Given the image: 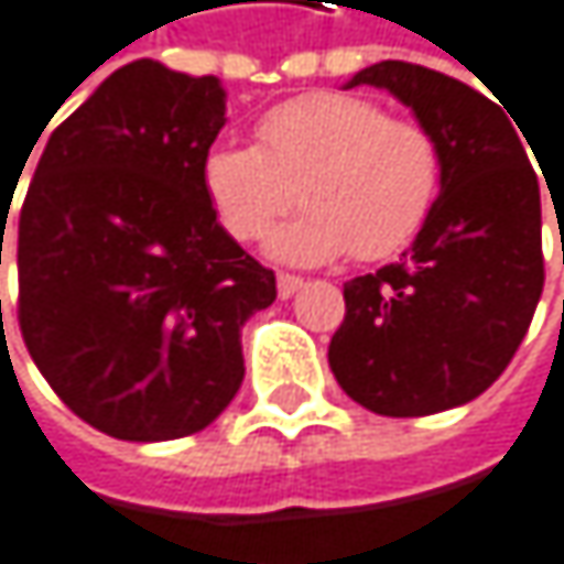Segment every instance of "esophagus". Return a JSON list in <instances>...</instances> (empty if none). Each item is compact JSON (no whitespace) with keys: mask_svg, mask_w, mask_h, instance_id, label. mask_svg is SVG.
<instances>
[{"mask_svg":"<svg viewBox=\"0 0 564 564\" xmlns=\"http://www.w3.org/2000/svg\"><path fill=\"white\" fill-rule=\"evenodd\" d=\"M304 288V276L297 273H276V294L280 297H294Z\"/></svg>","mask_w":564,"mask_h":564,"instance_id":"obj_1","label":"esophagus"}]
</instances>
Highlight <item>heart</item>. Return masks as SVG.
I'll return each mask as SVG.
<instances>
[{
    "mask_svg": "<svg viewBox=\"0 0 564 564\" xmlns=\"http://www.w3.org/2000/svg\"><path fill=\"white\" fill-rule=\"evenodd\" d=\"M253 143H217L204 189L224 230L253 243L301 199L307 210L270 237L288 263H330L357 253H401L431 220L445 156L417 119L388 116L354 93H307L273 106Z\"/></svg>",
    "mask_w": 564,
    "mask_h": 564,
    "instance_id": "heart-1",
    "label": "heart"
}]
</instances>
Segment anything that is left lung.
Wrapping results in <instances>:
<instances>
[{
  "label": "left lung",
  "instance_id": "left-lung-1",
  "mask_svg": "<svg viewBox=\"0 0 564 564\" xmlns=\"http://www.w3.org/2000/svg\"><path fill=\"white\" fill-rule=\"evenodd\" d=\"M354 86L411 106L441 143L445 183L404 260L344 284L327 360L360 408L437 414L488 391L529 334L545 284L539 176L518 123L462 79L384 59Z\"/></svg>",
  "mask_w": 564,
  "mask_h": 564
}]
</instances>
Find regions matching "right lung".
<instances>
[{
	"label": "right lung",
	"mask_w": 564,
	"mask_h": 564,
	"mask_svg": "<svg viewBox=\"0 0 564 564\" xmlns=\"http://www.w3.org/2000/svg\"><path fill=\"white\" fill-rule=\"evenodd\" d=\"M224 112L217 76L137 59L53 130L25 189L22 340L63 404L109 437L173 441L220 417L243 381L240 330L276 297L273 270L204 189Z\"/></svg>",
	"instance_id": "right-lung-1"
}]
</instances>
